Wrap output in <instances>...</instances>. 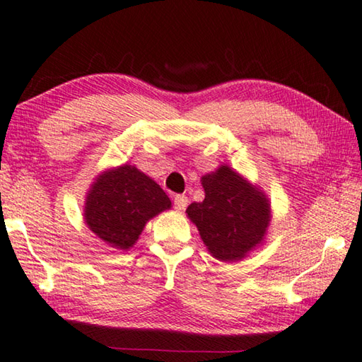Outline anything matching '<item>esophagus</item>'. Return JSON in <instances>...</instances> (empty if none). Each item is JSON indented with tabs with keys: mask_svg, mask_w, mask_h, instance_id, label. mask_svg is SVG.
<instances>
[{
	"mask_svg": "<svg viewBox=\"0 0 362 362\" xmlns=\"http://www.w3.org/2000/svg\"><path fill=\"white\" fill-rule=\"evenodd\" d=\"M188 206V198L183 194H177L174 198V207L177 211H185V207Z\"/></svg>",
	"mask_w": 362,
	"mask_h": 362,
	"instance_id": "1",
	"label": "esophagus"
}]
</instances>
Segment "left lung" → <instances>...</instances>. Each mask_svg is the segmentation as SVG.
Returning <instances> with one entry per match:
<instances>
[{
  "label": "left lung",
  "mask_w": 362,
  "mask_h": 362,
  "mask_svg": "<svg viewBox=\"0 0 362 362\" xmlns=\"http://www.w3.org/2000/svg\"><path fill=\"white\" fill-rule=\"evenodd\" d=\"M204 199L187 207L201 240L220 262H240L262 246L272 222V203L260 187L222 164L201 177Z\"/></svg>",
  "instance_id": "obj_1"
}]
</instances>
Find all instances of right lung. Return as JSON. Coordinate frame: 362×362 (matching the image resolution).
Here are the masks:
<instances>
[{
    "mask_svg": "<svg viewBox=\"0 0 362 362\" xmlns=\"http://www.w3.org/2000/svg\"><path fill=\"white\" fill-rule=\"evenodd\" d=\"M169 196L131 164L103 170L84 201V222L107 246L129 250L148 220L170 209Z\"/></svg>",
    "mask_w": 362,
    "mask_h": 362,
    "instance_id": "obj_1",
    "label": "right lung"
}]
</instances>
